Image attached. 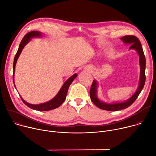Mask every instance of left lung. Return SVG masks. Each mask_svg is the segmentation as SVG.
Here are the masks:
<instances>
[{"mask_svg":"<svg viewBox=\"0 0 156 156\" xmlns=\"http://www.w3.org/2000/svg\"><path fill=\"white\" fill-rule=\"evenodd\" d=\"M121 40H122L124 43L125 44H131L129 49H136L139 55V62L140 66V80H139V85L136 93L127 101L122 103H114L112 104H109L102 102L98 99L97 95H96L98 83L96 81L93 80L92 84L90 89V99L92 101V102L97 107H98L99 109L105 110V111H120V110L127 108L128 107H129L130 105L133 104V103L137 99L139 95L140 94V92L142 91L145 84L146 57L144 55V53L142 47L139 39L137 37L134 36V35H125V36L121 38Z\"/></svg>","mask_w":156,"mask_h":156,"instance_id":"8db88e82","label":"left lung"}]
</instances>
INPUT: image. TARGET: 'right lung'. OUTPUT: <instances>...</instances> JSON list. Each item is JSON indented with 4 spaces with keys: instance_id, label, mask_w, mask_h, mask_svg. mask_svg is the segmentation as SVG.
<instances>
[{
    "instance_id": "add662e5",
    "label": "right lung",
    "mask_w": 156,
    "mask_h": 156,
    "mask_svg": "<svg viewBox=\"0 0 156 156\" xmlns=\"http://www.w3.org/2000/svg\"><path fill=\"white\" fill-rule=\"evenodd\" d=\"M41 36V33L38 31H31L27 34L25 35V36L23 37L22 40L21 41V42L19 45L18 51L16 54V56L14 57V64H13V69H14V73H13V81H14V72H15V66L17 62V59L23 49V48L24 47V46L30 41V39L32 37H40ZM77 74H74L73 76H71L69 79H67L66 82L64 83V85L62 86V88L61 90H59L58 94H57L56 96L52 99L51 101L47 102L44 104H38V105H33L27 103L24 100H23L21 97V99L22 102L24 103L27 106L30 107V109H32L34 110H36V111H50L52 109H54L55 108H57L60 105H61L64 101H65L66 98V95L69 89V87L70 85L72 83V82H73L74 79L77 77ZM15 86V84H14Z\"/></svg>"
}]
</instances>
